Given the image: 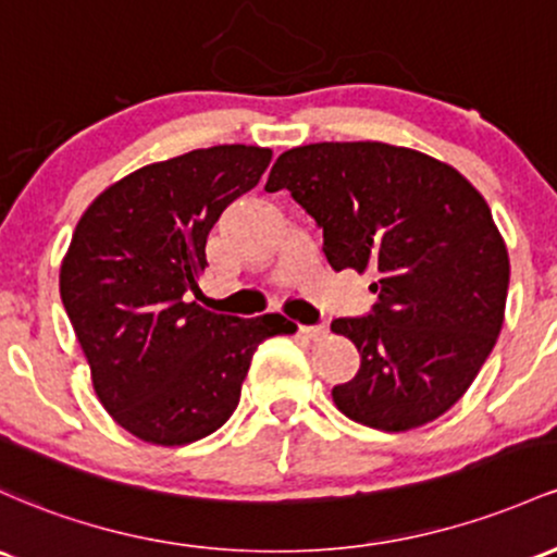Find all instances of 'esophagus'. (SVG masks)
Wrapping results in <instances>:
<instances>
[{
	"label": "esophagus",
	"mask_w": 557,
	"mask_h": 557,
	"mask_svg": "<svg viewBox=\"0 0 557 557\" xmlns=\"http://www.w3.org/2000/svg\"><path fill=\"white\" fill-rule=\"evenodd\" d=\"M298 333L301 335H307V338H311V341H322V338H327V325H301L298 327Z\"/></svg>",
	"instance_id": "obj_1"
}]
</instances>
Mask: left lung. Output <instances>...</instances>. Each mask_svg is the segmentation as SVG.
Listing matches in <instances>:
<instances>
[{
  "label": "left lung",
  "mask_w": 557,
  "mask_h": 557,
  "mask_svg": "<svg viewBox=\"0 0 557 557\" xmlns=\"http://www.w3.org/2000/svg\"><path fill=\"white\" fill-rule=\"evenodd\" d=\"M267 193L288 189L322 230L330 267L375 274L364 317L333 320L359 372L333 388L377 431L436 420L479 375L503 330L510 261L486 200L460 171L386 143L285 150Z\"/></svg>",
  "instance_id": "1"
}]
</instances>
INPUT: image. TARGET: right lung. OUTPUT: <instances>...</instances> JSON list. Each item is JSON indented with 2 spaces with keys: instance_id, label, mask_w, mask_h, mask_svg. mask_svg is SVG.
<instances>
[{
  "instance_id": "1",
  "label": "right lung",
  "mask_w": 557,
  "mask_h": 557,
  "mask_svg": "<svg viewBox=\"0 0 557 557\" xmlns=\"http://www.w3.org/2000/svg\"><path fill=\"white\" fill-rule=\"evenodd\" d=\"M269 161L253 145L185 152L110 185L78 219L60 298L97 399L143 442L182 447L222 428L259 344L296 333L283 314L240 320L189 301L211 227Z\"/></svg>"
}]
</instances>
